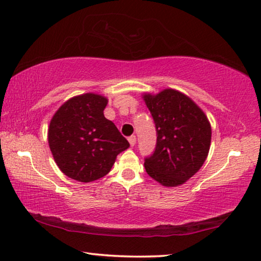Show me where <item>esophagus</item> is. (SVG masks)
<instances>
[{"mask_svg": "<svg viewBox=\"0 0 261 261\" xmlns=\"http://www.w3.org/2000/svg\"><path fill=\"white\" fill-rule=\"evenodd\" d=\"M127 141H129L131 146H134L135 144H136V136H130V137L127 138Z\"/></svg>", "mask_w": 261, "mask_h": 261, "instance_id": "esophagus-1", "label": "esophagus"}]
</instances>
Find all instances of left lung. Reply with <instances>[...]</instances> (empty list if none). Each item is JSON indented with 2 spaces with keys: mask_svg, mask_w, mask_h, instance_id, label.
I'll list each match as a JSON object with an SVG mask.
<instances>
[{
  "mask_svg": "<svg viewBox=\"0 0 261 261\" xmlns=\"http://www.w3.org/2000/svg\"><path fill=\"white\" fill-rule=\"evenodd\" d=\"M152 116L157 143L145 158L147 174L164 186L184 184L203 166L211 144V125L203 110L184 93L165 89L143 96Z\"/></svg>",
  "mask_w": 261,
  "mask_h": 261,
  "instance_id": "8db88e82",
  "label": "left lung"
}]
</instances>
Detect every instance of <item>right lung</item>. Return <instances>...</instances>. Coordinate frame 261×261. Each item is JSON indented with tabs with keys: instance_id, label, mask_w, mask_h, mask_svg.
Instances as JSON below:
<instances>
[{
	"instance_id": "add662e5",
	"label": "right lung",
	"mask_w": 261,
	"mask_h": 261,
	"mask_svg": "<svg viewBox=\"0 0 261 261\" xmlns=\"http://www.w3.org/2000/svg\"><path fill=\"white\" fill-rule=\"evenodd\" d=\"M106 97L84 93L62 106L50 122L48 142L65 176L82 182L109 173L117 154L130 146L111 120L104 117Z\"/></svg>"
}]
</instances>
